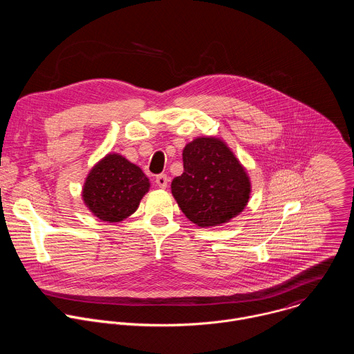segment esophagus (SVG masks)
<instances>
[{
	"label": "esophagus",
	"mask_w": 354,
	"mask_h": 354,
	"mask_svg": "<svg viewBox=\"0 0 354 354\" xmlns=\"http://www.w3.org/2000/svg\"><path fill=\"white\" fill-rule=\"evenodd\" d=\"M168 180H169V178H168L165 174H161V175H158V176L156 178V182H157V185H158L161 189H165V187L168 186Z\"/></svg>",
	"instance_id": "obj_1"
}]
</instances>
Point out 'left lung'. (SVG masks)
<instances>
[{
    "label": "left lung",
    "instance_id": "8db88e82",
    "mask_svg": "<svg viewBox=\"0 0 354 354\" xmlns=\"http://www.w3.org/2000/svg\"><path fill=\"white\" fill-rule=\"evenodd\" d=\"M183 174L172 194L185 216L198 227H213L239 214L249 198L245 169L218 138L198 137L183 149Z\"/></svg>",
    "mask_w": 354,
    "mask_h": 354
}]
</instances>
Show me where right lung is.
I'll list each match as a JSON object with an SVG mask.
<instances>
[{"label":"right lung","mask_w":354,"mask_h":354,"mask_svg":"<svg viewBox=\"0 0 354 354\" xmlns=\"http://www.w3.org/2000/svg\"><path fill=\"white\" fill-rule=\"evenodd\" d=\"M148 187V178L137 165L109 154L89 172L82 197L97 218L118 223L137 210Z\"/></svg>","instance_id":"obj_1"}]
</instances>
